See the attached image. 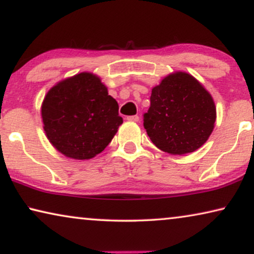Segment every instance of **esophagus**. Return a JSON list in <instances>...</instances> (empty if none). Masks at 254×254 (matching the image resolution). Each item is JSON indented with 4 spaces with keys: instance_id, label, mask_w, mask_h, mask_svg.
I'll list each match as a JSON object with an SVG mask.
<instances>
[{
    "instance_id": "1",
    "label": "esophagus",
    "mask_w": 254,
    "mask_h": 254,
    "mask_svg": "<svg viewBox=\"0 0 254 254\" xmlns=\"http://www.w3.org/2000/svg\"><path fill=\"white\" fill-rule=\"evenodd\" d=\"M127 120L128 121H134V123H137V121L140 120V118H138V116H130V117H127Z\"/></svg>"
}]
</instances>
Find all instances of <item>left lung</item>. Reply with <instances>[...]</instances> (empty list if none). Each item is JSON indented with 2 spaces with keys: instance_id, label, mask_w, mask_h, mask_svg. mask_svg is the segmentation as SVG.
I'll list each match as a JSON object with an SVG mask.
<instances>
[{
  "instance_id": "1",
  "label": "left lung",
  "mask_w": 254,
  "mask_h": 254,
  "mask_svg": "<svg viewBox=\"0 0 254 254\" xmlns=\"http://www.w3.org/2000/svg\"><path fill=\"white\" fill-rule=\"evenodd\" d=\"M143 126L152 143L171 155H185L206 143L216 107L204 86L185 71L172 72L151 90Z\"/></svg>"
}]
</instances>
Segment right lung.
<instances>
[{"mask_svg": "<svg viewBox=\"0 0 254 254\" xmlns=\"http://www.w3.org/2000/svg\"><path fill=\"white\" fill-rule=\"evenodd\" d=\"M45 134L65 157L93 158L123 124L117 100L92 72H79L48 90L41 104Z\"/></svg>", "mask_w": 254, "mask_h": 254, "instance_id": "1", "label": "right lung"}]
</instances>
